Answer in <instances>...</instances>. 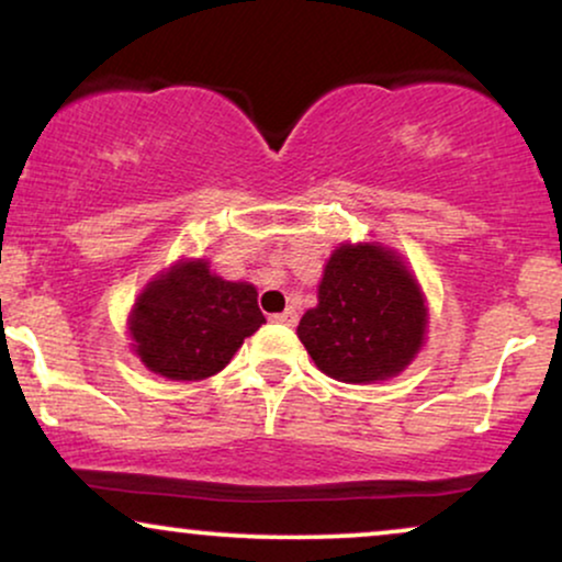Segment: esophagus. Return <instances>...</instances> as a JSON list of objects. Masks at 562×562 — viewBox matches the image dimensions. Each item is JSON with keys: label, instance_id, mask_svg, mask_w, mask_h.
Instances as JSON below:
<instances>
[{"label": "esophagus", "instance_id": "esophagus-1", "mask_svg": "<svg viewBox=\"0 0 562 562\" xmlns=\"http://www.w3.org/2000/svg\"><path fill=\"white\" fill-rule=\"evenodd\" d=\"M270 323H279V325H286V328H294L296 323H300V315H296V310H283L279 315H270Z\"/></svg>", "mask_w": 562, "mask_h": 562}]
</instances>
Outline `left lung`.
Returning <instances> with one entry per match:
<instances>
[{"label": "left lung", "instance_id": "1", "mask_svg": "<svg viewBox=\"0 0 562 562\" xmlns=\"http://www.w3.org/2000/svg\"><path fill=\"white\" fill-rule=\"evenodd\" d=\"M427 310L417 281L391 249L341 245L325 266L317 307L300 321V341L328 378L385 380L425 341Z\"/></svg>", "mask_w": 562, "mask_h": 562}]
</instances>
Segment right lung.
Returning <instances> with one entry per match:
<instances>
[{"label": "right lung", "mask_w": 562, "mask_h": 562, "mask_svg": "<svg viewBox=\"0 0 562 562\" xmlns=\"http://www.w3.org/2000/svg\"><path fill=\"white\" fill-rule=\"evenodd\" d=\"M262 323L255 286L224 281L207 262L187 260L137 296L130 330L148 370L171 380H203L224 370Z\"/></svg>", "instance_id": "right-lung-1"}]
</instances>
